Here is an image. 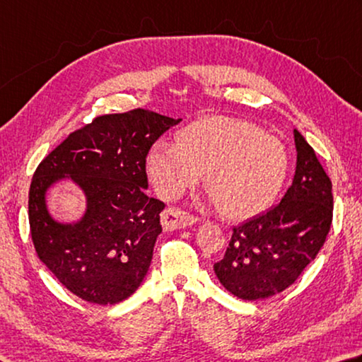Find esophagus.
Returning a JSON list of instances; mask_svg holds the SVG:
<instances>
[{
	"instance_id": "obj_1",
	"label": "esophagus",
	"mask_w": 362,
	"mask_h": 362,
	"mask_svg": "<svg viewBox=\"0 0 362 362\" xmlns=\"http://www.w3.org/2000/svg\"><path fill=\"white\" fill-rule=\"evenodd\" d=\"M198 221V218L180 209L169 207L161 214V225L166 231H174V229H182L187 226H192Z\"/></svg>"
}]
</instances>
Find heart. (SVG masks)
<instances>
[{
  "label": "heart",
  "instance_id": "b5f03b06",
  "mask_svg": "<svg viewBox=\"0 0 362 362\" xmlns=\"http://www.w3.org/2000/svg\"><path fill=\"white\" fill-rule=\"evenodd\" d=\"M147 175L163 198L174 199L206 174L212 201L231 218H250L272 202L288 170L277 137L228 117H209L183 128L177 144L156 142Z\"/></svg>",
  "mask_w": 362,
  "mask_h": 362
}]
</instances>
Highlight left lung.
I'll return each instance as SVG.
<instances>
[{"mask_svg":"<svg viewBox=\"0 0 362 362\" xmlns=\"http://www.w3.org/2000/svg\"><path fill=\"white\" fill-rule=\"evenodd\" d=\"M296 174L280 204L233 228L214 271L239 299H266L291 286L317 258L332 223V183L315 150L294 129Z\"/></svg>","mask_w":362,"mask_h":362,"instance_id":"8db88e82","label":"left lung"}]
</instances>
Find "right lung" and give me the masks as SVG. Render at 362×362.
Instances as JSON below:
<instances>
[{"mask_svg":"<svg viewBox=\"0 0 362 362\" xmlns=\"http://www.w3.org/2000/svg\"><path fill=\"white\" fill-rule=\"evenodd\" d=\"M179 122L146 109L96 117L39 163L28 196L31 239L39 259L72 294L114 305L141 286L164 209L146 194V158ZM63 178L74 181L88 199L76 223L54 221L45 204L47 189Z\"/></svg>","mask_w":362,"mask_h":362,"instance_id":"1","label":"right lung"}]
</instances>
